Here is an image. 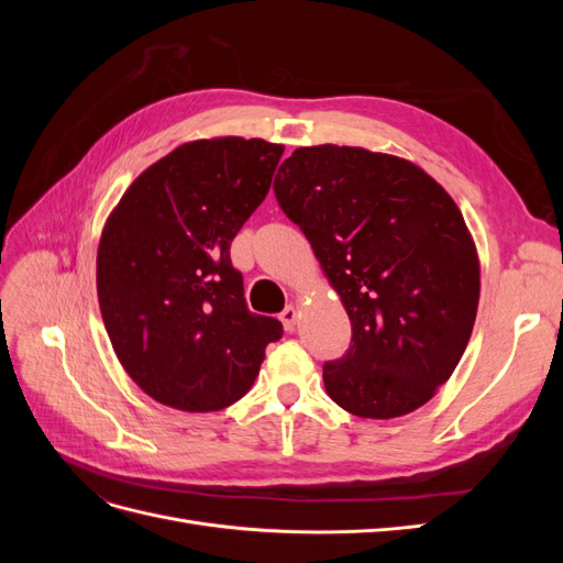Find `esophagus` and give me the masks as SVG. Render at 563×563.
I'll return each instance as SVG.
<instances>
[{"instance_id": "obj_1", "label": "esophagus", "mask_w": 563, "mask_h": 563, "mask_svg": "<svg viewBox=\"0 0 563 563\" xmlns=\"http://www.w3.org/2000/svg\"><path fill=\"white\" fill-rule=\"evenodd\" d=\"M279 319L284 321V329L286 331H294L296 329V321H298V310L294 308V305H286V308L282 310Z\"/></svg>"}]
</instances>
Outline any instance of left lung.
<instances>
[{
	"mask_svg": "<svg viewBox=\"0 0 563 563\" xmlns=\"http://www.w3.org/2000/svg\"><path fill=\"white\" fill-rule=\"evenodd\" d=\"M275 197L302 230L352 323L323 362L345 411L397 418L430 401L463 356L479 305V261L455 201L416 164L364 147H298Z\"/></svg>",
	"mask_w": 563,
	"mask_h": 563,
	"instance_id": "8db88e82",
	"label": "left lung"
}]
</instances>
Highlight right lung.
<instances>
[{"label": "right lung", "instance_id": "right-lung-1", "mask_svg": "<svg viewBox=\"0 0 563 563\" xmlns=\"http://www.w3.org/2000/svg\"><path fill=\"white\" fill-rule=\"evenodd\" d=\"M263 139L176 147L143 172L98 246V302L110 343L145 395L190 413L251 389L284 333L246 308L230 244L261 207L282 159Z\"/></svg>", "mask_w": 563, "mask_h": 563}]
</instances>
